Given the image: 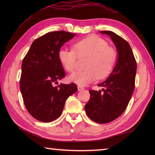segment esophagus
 Masks as SVG:
<instances>
[{
  "instance_id": "esophagus-1",
  "label": "esophagus",
  "mask_w": 155,
  "mask_h": 155,
  "mask_svg": "<svg viewBox=\"0 0 155 155\" xmlns=\"http://www.w3.org/2000/svg\"><path fill=\"white\" fill-rule=\"evenodd\" d=\"M77 87H78V91H82V90H84V87H82V86H81V85H78Z\"/></svg>"
}]
</instances>
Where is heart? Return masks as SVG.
Returning <instances> with one entry per match:
<instances>
[{"label": "heart", "instance_id": "heart-1", "mask_svg": "<svg viewBox=\"0 0 155 155\" xmlns=\"http://www.w3.org/2000/svg\"><path fill=\"white\" fill-rule=\"evenodd\" d=\"M78 57H87L85 64L86 70L75 72L68 78L70 82L84 86L98 78L103 79L108 77L116 65L117 52L106 40L95 35L75 42L73 49L61 48L58 52L60 64L70 73L74 72Z\"/></svg>", "mask_w": 155, "mask_h": 155}]
</instances>
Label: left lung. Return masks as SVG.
Returning <instances> with one entry per match:
<instances>
[{
	"label": "left lung",
	"instance_id": "8db88e82",
	"mask_svg": "<svg viewBox=\"0 0 155 155\" xmlns=\"http://www.w3.org/2000/svg\"><path fill=\"white\" fill-rule=\"evenodd\" d=\"M110 36L116 46L118 59L108 78L100 83L102 91L89 90L90 98L85 105L87 116L100 124L114 121L127 109L135 89L137 63L127 41L115 33L102 31Z\"/></svg>",
	"mask_w": 155,
	"mask_h": 155
}]
</instances>
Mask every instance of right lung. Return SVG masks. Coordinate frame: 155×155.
Here are the masks:
<instances>
[{
  "instance_id": "1",
  "label": "right lung",
  "mask_w": 155,
  "mask_h": 155,
  "mask_svg": "<svg viewBox=\"0 0 155 155\" xmlns=\"http://www.w3.org/2000/svg\"><path fill=\"white\" fill-rule=\"evenodd\" d=\"M74 35L65 31L44 34L33 41L22 60L20 88L23 101L28 113L39 121L58 118L66 99L78 90L75 83L54 86L65 77L58 52Z\"/></svg>"
}]
</instances>
